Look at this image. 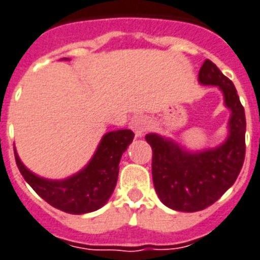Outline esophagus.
<instances>
[{"mask_svg":"<svg viewBox=\"0 0 260 260\" xmlns=\"http://www.w3.org/2000/svg\"><path fill=\"white\" fill-rule=\"evenodd\" d=\"M132 128H133L136 137H143L148 128V119L143 115L134 116L132 119Z\"/></svg>","mask_w":260,"mask_h":260,"instance_id":"1","label":"esophagus"}]
</instances>
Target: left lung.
I'll return each mask as SVG.
<instances>
[{"label": "left lung", "instance_id": "obj_1", "mask_svg": "<svg viewBox=\"0 0 260 260\" xmlns=\"http://www.w3.org/2000/svg\"><path fill=\"white\" fill-rule=\"evenodd\" d=\"M202 85L218 86L231 110L228 136L214 148L189 151L156 133L145 136L152 148V182L159 200L176 211L193 213L217 202L234 185L245 159L244 106L231 81L206 60L199 71Z\"/></svg>", "mask_w": 260, "mask_h": 260}]
</instances>
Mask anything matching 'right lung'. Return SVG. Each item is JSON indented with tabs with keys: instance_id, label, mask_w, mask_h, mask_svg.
Listing matches in <instances>:
<instances>
[{
	"instance_id": "right-lung-1",
	"label": "right lung",
	"mask_w": 260,
	"mask_h": 260,
	"mask_svg": "<svg viewBox=\"0 0 260 260\" xmlns=\"http://www.w3.org/2000/svg\"><path fill=\"white\" fill-rule=\"evenodd\" d=\"M133 139L134 133L127 128L106 133L91 161L66 179H46L33 174L14 151L22 176L40 198L70 214H85L108 203L116 187L120 158Z\"/></svg>"
}]
</instances>
